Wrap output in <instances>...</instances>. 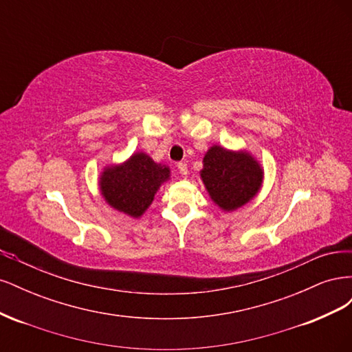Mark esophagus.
<instances>
[{
	"instance_id": "esophagus-1",
	"label": "esophagus",
	"mask_w": 352,
	"mask_h": 352,
	"mask_svg": "<svg viewBox=\"0 0 352 352\" xmlns=\"http://www.w3.org/2000/svg\"><path fill=\"white\" fill-rule=\"evenodd\" d=\"M177 168H179V173L182 176L188 175V166L185 163H177Z\"/></svg>"
}]
</instances>
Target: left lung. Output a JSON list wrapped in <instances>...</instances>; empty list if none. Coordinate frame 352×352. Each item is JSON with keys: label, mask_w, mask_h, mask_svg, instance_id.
I'll list each match as a JSON object with an SVG mask.
<instances>
[{"label": "left lung", "mask_w": 352, "mask_h": 352, "mask_svg": "<svg viewBox=\"0 0 352 352\" xmlns=\"http://www.w3.org/2000/svg\"><path fill=\"white\" fill-rule=\"evenodd\" d=\"M202 163V182L221 210L233 211L245 206L261 188L263 168L247 151H230L212 145Z\"/></svg>", "instance_id": "left-lung-1"}]
</instances>
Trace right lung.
<instances>
[{
  "label": "right lung",
  "instance_id": "obj_1",
  "mask_svg": "<svg viewBox=\"0 0 352 352\" xmlns=\"http://www.w3.org/2000/svg\"><path fill=\"white\" fill-rule=\"evenodd\" d=\"M168 179L167 166L157 164L145 153H135L124 163L104 168L100 189L107 204L138 219L151 206L157 190Z\"/></svg>",
  "mask_w": 352,
  "mask_h": 352
}]
</instances>
